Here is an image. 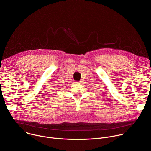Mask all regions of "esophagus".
Wrapping results in <instances>:
<instances>
[{
  "label": "esophagus",
  "instance_id": "esophagus-1",
  "mask_svg": "<svg viewBox=\"0 0 151 151\" xmlns=\"http://www.w3.org/2000/svg\"><path fill=\"white\" fill-rule=\"evenodd\" d=\"M75 83H80V81H76V82H75Z\"/></svg>",
  "mask_w": 151,
  "mask_h": 151
}]
</instances>
